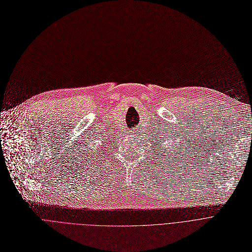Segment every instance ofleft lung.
Returning <instances> with one entry per match:
<instances>
[{
    "instance_id": "obj_1",
    "label": "left lung",
    "mask_w": 252,
    "mask_h": 252,
    "mask_svg": "<svg viewBox=\"0 0 252 252\" xmlns=\"http://www.w3.org/2000/svg\"><path fill=\"white\" fill-rule=\"evenodd\" d=\"M162 139H163V140H164V137H163V138H162ZM156 145H157V143H156ZM166 152H167V151H166Z\"/></svg>"
}]
</instances>
